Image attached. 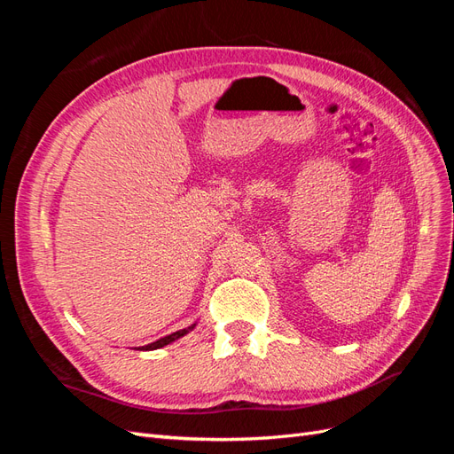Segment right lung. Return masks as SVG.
Listing matches in <instances>:
<instances>
[{"instance_id": "obj_1", "label": "right lung", "mask_w": 454, "mask_h": 454, "mask_svg": "<svg viewBox=\"0 0 454 454\" xmlns=\"http://www.w3.org/2000/svg\"><path fill=\"white\" fill-rule=\"evenodd\" d=\"M197 324H199V322L191 324V325H187V327L180 329V332H174V333H170V335H167V337H160V339H157V340H153V342H149V345H145V347H140L138 350H157V348L167 347V345H170V342H174V340H177V339L185 337L189 332H193V329L197 327Z\"/></svg>"}]
</instances>
